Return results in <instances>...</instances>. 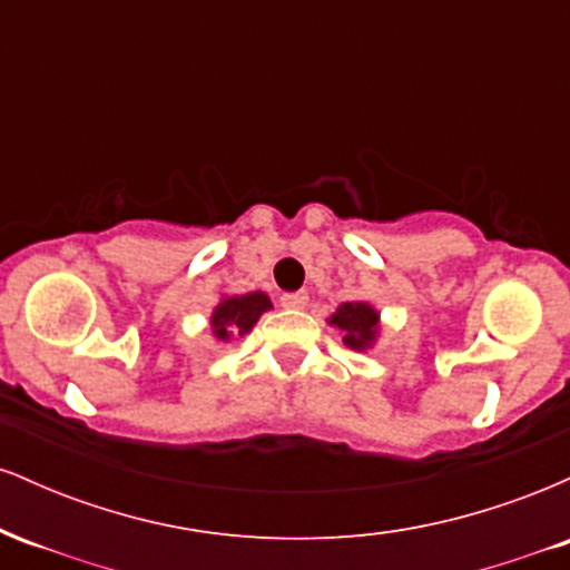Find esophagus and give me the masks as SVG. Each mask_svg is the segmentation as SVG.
<instances>
[{
    "instance_id": "obj_1",
    "label": "esophagus",
    "mask_w": 570,
    "mask_h": 570,
    "mask_svg": "<svg viewBox=\"0 0 570 570\" xmlns=\"http://www.w3.org/2000/svg\"><path fill=\"white\" fill-rule=\"evenodd\" d=\"M281 305L289 307V311H299V307L307 305V294L305 292H289L281 297Z\"/></svg>"
}]
</instances>
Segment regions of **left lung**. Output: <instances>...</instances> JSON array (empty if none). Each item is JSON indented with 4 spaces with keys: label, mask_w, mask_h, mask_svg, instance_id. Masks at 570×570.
Here are the masks:
<instances>
[{
    "label": "left lung",
    "mask_w": 570,
    "mask_h": 570,
    "mask_svg": "<svg viewBox=\"0 0 570 570\" xmlns=\"http://www.w3.org/2000/svg\"><path fill=\"white\" fill-rule=\"evenodd\" d=\"M326 322L343 332V343L353 351H370L381 337V313L370 303H343Z\"/></svg>",
    "instance_id": "left-lung-1"
}]
</instances>
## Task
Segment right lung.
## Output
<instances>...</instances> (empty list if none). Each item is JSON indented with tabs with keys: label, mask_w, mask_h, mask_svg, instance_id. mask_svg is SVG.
I'll return each instance as SVG.
<instances>
[{
	"label": "right lung",
	"mask_w": 570,
	"mask_h": 570,
	"mask_svg": "<svg viewBox=\"0 0 570 570\" xmlns=\"http://www.w3.org/2000/svg\"><path fill=\"white\" fill-rule=\"evenodd\" d=\"M273 303L265 292H248V294H230L222 297L217 307L212 311V335L219 343H227L233 337H244L254 330L265 311H271Z\"/></svg>",
	"instance_id": "obj_1"
}]
</instances>
